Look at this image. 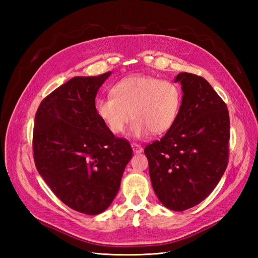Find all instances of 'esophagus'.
Segmentation results:
<instances>
[{"label":"esophagus","instance_id":"1","mask_svg":"<svg viewBox=\"0 0 258 258\" xmlns=\"http://www.w3.org/2000/svg\"><path fill=\"white\" fill-rule=\"evenodd\" d=\"M131 147H132V150H134V153H136V154H141L143 152L142 146L137 144V143H132Z\"/></svg>","mask_w":258,"mask_h":258}]
</instances>
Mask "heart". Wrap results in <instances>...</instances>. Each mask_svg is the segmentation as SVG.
Returning a JSON list of instances; mask_svg holds the SVG:
<instances>
[{
  "mask_svg": "<svg viewBox=\"0 0 258 258\" xmlns=\"http://www.w3.org/2000/svg\"><path fill=\"white\" fill-rule=\"evenodd\" d=\"M181 90L173 82L150 75H134L114 85L112 96L96 101V112L114 135L123 132L131 116L130 134L142 138L160 135L175 122L181 108Z\"/></svg>",
  "mask_w": 258,
  "mask_h": 258,
  "instance_id": "obj_1",
  "label": "heart"
}]
</instances>
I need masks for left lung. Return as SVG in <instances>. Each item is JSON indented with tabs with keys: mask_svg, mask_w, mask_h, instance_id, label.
Listing matches in <instances>:
<instances>
[{
	"mask_svg": "<svg viewBox=\"0 0 258 258\" xmlns=\"http://www.w3.org/2000/svg\"><path fill=\"white\" fill-rule=\"evenodd\" d=\"M183 97L173 126L147 145L154 191L172 211L197 206L213 191L228 163L227 106L204 77L178 73Z\"/></svg>",
	"mask_w": 258,
	"mask_h": 258,
	"instance_id": "8db88e82",
	"label": "left lung"
}]
</instances>
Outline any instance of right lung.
<instances>
[{"label":"right lung","mask_w":258,"mask_h":258,"mask_svg":"<svg viewBox=\"0 0 258 258\" xmlns=\"http://www.w3.org/2000/svg\"><path fill=\"white\" fill-rule=\"evenodd\" d=\"M111 74L73 77L42 101L34 119L38 173L64 205L87 215L111 206L132 157L129 142L96 112L98 90Z\"/></svg>","instance_id":"1"}]
</instances>
